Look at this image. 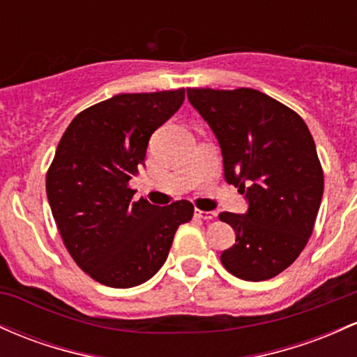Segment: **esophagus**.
<instances>
[{
	"label": "esophagus",
	"mask_w": 357,
	"mask_h": 357,
	"mask_svg": "<svg viewBox=\"0 0 357 357\" xmlns=\"http://www.w3.org/2000/svg\"><path fill=\"white\" fill-rule=\"evenodd\" d=\"M195 215L202 220H213L217 217V211H203V210H195Z\"/></svg>",
	"instance_id": "esophagus-1"
}]
</instances>
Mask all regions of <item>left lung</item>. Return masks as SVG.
<instances>
[{"mask_svg":"<svg viewBox=\"0 0 357 357\" xmlns=\"http://www.w3.org/2000/svg\"><path fill=\"white\" fill-rule=\"evenodd\" d=\"M186 91L217 137L225 181L248 202L245 213L218 215L236 230L222 264L241 280H271L307 245L322 202L324 172L310 130L257 89Z\"/></svg>","mask_w":357,"mask_h":357,"instance_id":"1","label":"left lung"}]
</instances>
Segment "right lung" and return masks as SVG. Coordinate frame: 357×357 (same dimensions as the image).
<instances>
[{
    "label": "right lung",
    "mask_w": 357,
    "mask_h": 357,
    "mask_svg": "<svg viewBox=\"0 0 357 357\" xmlns=\"http://www.w3.org/2000/svg\"><path fill=\"white\" fill-rule=\"evenodd\" d=\"M185 89L123 93L69 123L47 172V198L64 245L98 283L132 288L162 268L186 199L167 206L134 202L132 176L146 162L149 139L181 108Z\"/></svg>",
    "instance_id": "obj_1"
}]
</instances>
